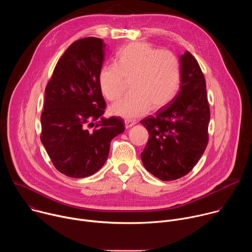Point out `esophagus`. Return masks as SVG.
Here are the masks:
<instances>
[{"mask_svg":"<svg viewBox=\"0 0 252 252\" xmlns=\"http://www.w3.org/2000/svg\"><path fill=\"white\" fill-rule=\"evenodd\" d=\"M125 125H126V128H129V127H131L132 126L135 125V121H132V120H126V121H125Z\"/></svg>","mask_w":252,"mask_h":252,"instance_id":"34e87169","label":"esophagus"}]
</instances>
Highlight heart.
Wrapping results in <instances>:
<instances>
[{"mask_svg":"<svg viewBox=\"0 0 252 252\" xmlns=\"http://www.w3.org/2000/svg\"><path fill=\"white\" fill-rule=\"evenodd\" d=\"M181 80V61L173 52L140 42L120 50L116 64H104L98 73L100 92L110 101L118 100L129 82L131 93L110 107L111 114L127 120L168 104Z\"/></svg>","mask_w":252,"mask_h":252,"instance_id":"heart-1","label":"heart"}]
</instances>
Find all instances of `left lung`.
<instances>
[{"instance_id":"left-lung-1","label":"left lung","mask_w":252,"mask_h":252,"mask_svg":"<svg viewBox=\"0 0 252 252\" xmlns=\"http://www.w3.org/2000/svg\"><path fill=\"white\" fill-rule=\"evenodd\" d=\"M179 60V92L156 116L140 121L149 131L148 143L140 154L142 163L148 171L166 182L187 175L208 143L210 110L203 73L189 51Z\"/></svg>"}]
</instances>
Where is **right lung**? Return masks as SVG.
<instances>
[{
	"label": "right lung",
	"instance_id": "add662e5",
	"mask_svg": "<svg viewBox=\"0 0 252 252\" xmlns=\"http://www.w3.org/2000/svg\"><path fill=\"white\" fill-rule=\"evenodd\" d=\"M104 50L98 38L74 42L46 87L41 140L55 167L69 177L95 173L107 159L112 139L125 131L121 118L102 117L105 101L98 73Z\"/></svg>",
	"mask_w": 252,
	"mask_h": 252
}]
</instances>
